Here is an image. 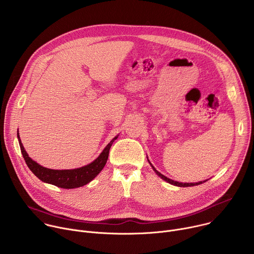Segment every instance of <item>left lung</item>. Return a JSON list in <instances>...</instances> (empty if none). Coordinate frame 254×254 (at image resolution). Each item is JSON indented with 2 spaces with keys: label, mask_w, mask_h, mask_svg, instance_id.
Here are the masks:
<instances>
[{
  "label": "left lung",
  "mask_w": 254,
  "mask_h": 254,
  "mask_svg": "<svg viewBox=\"0 0 254 254\" xmlns=\"http://www.w3.org/2000/svg\"><path fill=\"white\" fill-rule=\"evenodd\" d=\"M149 161V160H148ZM149 163H150V165L152 166V168H153V170L156 172V174L159 176V177H161L163 180H165L166 182H168V183H170V184H172V185H175V186H178V187H191V186H197V185H200V184H202V183H204V182H206V181H201V182H198V183H179V182H177V181H174V180H172V179H169V178H167L166 176H164V175H162L160 172H158L156 169H155V167L151 164V162L149 161Z\"/></svg>",
  "instance_id": "left-lung-1"
}]
</instances>
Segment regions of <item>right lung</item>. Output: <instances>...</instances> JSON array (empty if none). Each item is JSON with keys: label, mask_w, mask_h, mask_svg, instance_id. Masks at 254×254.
Returning a JSON list of instances; mask_svg holds the SVG:
<instances>
[{"label": "right lung", "mask_w": 254, "mask_h": 254, "mask_svg": "<svg viewBox=\"0 0 254 254\" xmlns=\"http://www.w3.org/2000/svg\"><path fill=\"white\" fill-rule=\"evenodd\" d=\"M17 135H18V140L20 143V149H21L22 155L24 157V160L28 168L32 171V173L38 179H40L42 182L52 184L54 186H57L63 189H74V188L82 187L88 184L90 181H92L105 166L112 144L115 141V139L118 138V135L115 136L111 140V142L104 148V150L101 152L98 158L94 160L92 163H90L89 165H86L78 169H73V170H51V169L42 167L38 163L33 161L23 147V143L20 139L19 131Z\"/></svg>", "instance_id": "add662e5"}]
</instances>
